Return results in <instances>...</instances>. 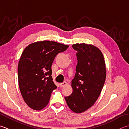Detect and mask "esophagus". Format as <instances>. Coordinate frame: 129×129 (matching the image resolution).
<instances>
[{
    "label": "esophagus",
    "instance_id": "esophagus-1",
    "mask_svg": "<svg viewBox=\"0 0 129 129\" xmlns=\"http://www.w3.org/2000/svg\"><path fill=\"white\" fill-rule=\"evenodd\" d=\"M66 85H67V82L64 81V82H63V83H59V86L61 87H64Z\"/></svg>",
    "mask_w": 129,
    "mask_h": 129
}]
</instances>
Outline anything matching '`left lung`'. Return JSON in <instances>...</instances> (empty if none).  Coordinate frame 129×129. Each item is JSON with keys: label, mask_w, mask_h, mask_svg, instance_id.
<instances>
[{"label": "left lung", "mask_w": 129, "mask_h": 129, "mask_svg": "<svg viewBox=\"0 0 129 129\" xmlns=\"http://www.w3.org/2000/svg\"><path fill=\"white\" fill-rule=\"evenodd\" d=\"M72 48L77 52V64L71 82L73 92L64 99L72 111L81 113L90 108L100 94L106 80V66L98 47L76 43Z\"/></svg>", "instance_id": "left-lung-1"}]
</instances>
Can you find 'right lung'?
<instances>
[{"label":"right lung","instance_id":"add662e5","mask_svg":"<svg viewBox=\"0 0 129 129\" xmlns=\"http://www.w3.org/2000/svg\"><path fill=\"white\" fill-rule=\"evenodd\" d=\"M68 46L53 41L31 43L23 51L18 66V83L21 94L28 106L40 110L48 104L57 86L52 77V64L60 52Z\"/></svg>","mask_w":129,"mask_h":129}]
</instances>
